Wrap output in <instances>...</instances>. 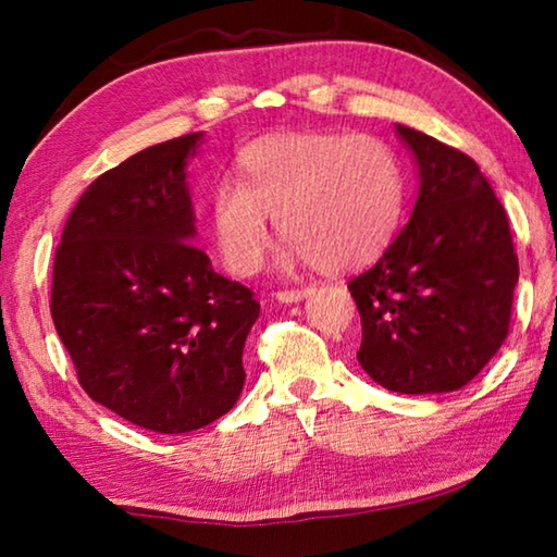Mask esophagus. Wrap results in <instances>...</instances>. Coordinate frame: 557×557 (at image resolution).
Returning <instances> with one entry per match:
<instances>
[{"instance_id": "obj_1", "label": "esophagus", "mask_w": 557, "mask_h": 557, "mask_svg": "<svg viewBox=\"0 0 557 557\" xmlns=\"http://www.w3.org/2000/svg\"><path fill=\"white\" fill-rule=\"evenodd\" d=\"M314 292V287H301V289H282V292H277L275 295V299H280V301H299V299H307L309 295H312Z\"/></svg>"}]
</instances>
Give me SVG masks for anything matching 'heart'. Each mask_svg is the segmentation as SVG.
<instances>
[{
  "label": "heart",
  "instance_id": "b5f03b06",
  "mask_svg": "<svg viewBox=\"0 0 557 557\" xmlns=\"http://www.w3.org/2000/svg\"><path fill=\"white\" fill-rule=\"evenodd\" d=\"M243 178L211 194V228L225 265L256 272L270 245V215L285 235L282 262L324 272L361 268L388 248L408 201V176L381 137L289 132L250 145Z\"/></svg>",
  "mask_w": 557,
  "mask_h": 557
}]
</instances>
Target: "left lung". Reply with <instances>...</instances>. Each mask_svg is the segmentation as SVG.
I'll list each match as a JSON object with an SVG mask.
<instances>
[{"label":"left lung","instance_id":"1","mask_svg":"<svg viewBox=\"0 0 557 557\" xmlns=\"http://www.w3.org/2000/svg\"><path fill=\"white\" fill-rule=\"evenodd\" d=\"M414 157L410 221L348 282L361 314L358 363L393 393L459 391L508 336L518 258L492 184L459 149L395 125Z\"/></svg>","mask_w":557,"mask_h":557}]
</instances>
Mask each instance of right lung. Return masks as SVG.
I'll return each mask as SVG.
<instances>
[{"label":"right lung","instance_id":"right-lung-1","mask_svg":"<svg viewBox=\"0 0 557 557\" xmlns=\"http://www.w3.org/2000/svg\"><path fill=\"white\" fill-rule=\"evenodd\" d=\"M203 132L132 154L92 182L61 235L51 317L92 400L162 435L240 398L260 305L194 245L186 162Z\"/></svg>","mask_w":557,"mask_h":557}]
</instances>
